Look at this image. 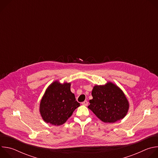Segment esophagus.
<instances>
[{"mask_svg": "<svg viewBox=\"0 0 158 158\" xmlns=\"http://www.w3.org/2000/svg\"><path fill=\"white\" fill-rule=\"evenodd\" d=\"M82 105H84V106H87V104H88V102H87V101H84V102H82V103H81Z\"/></svg>", "mask_w": 158, "mask_h": 158, "instance_id": "1", "label": "esophagus"}]
</instances>
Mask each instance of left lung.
<instances>
[{
  "label": "left lung",
  "mask_w": 158,
  "mask_h": 158,
  "mask_svg": "<svg viewBox=\"0 0 158 158\" xmlns=\"http://www.w3.org/2000/svg\"><path fill=\"white\" fill-rule=\"evenodd\" d=\"M92 96L88 108L102 121L115 123L127 114L129 102L122 90L114 84L108 82L105 85H95Z\"/></svg>",
  "instance_id": "8db88e82"
}]
</instances>
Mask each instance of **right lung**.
Masks as SVG:
<instances>
[{
    "instance_id": "obj_1",
    "label": "right lung",
    "mask_w": 158,
    "mask_h": 158,
    "mask_svg": "<svg viewBox=\"0 0 158 158\" xmlns=\"http://www.w3.org/2000/svg\"><path fill=\"white\" fill-rule=\"evenodd\" d=\"M71 83L52 82L46 89L40 103L43 120L54 126L64 124L80 106L71 91Z\"/></svg>"
}]
</instances>
